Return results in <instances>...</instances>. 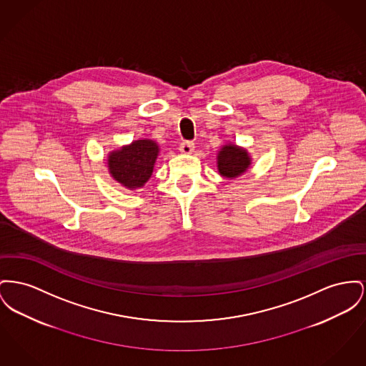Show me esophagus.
I'll return each instance as SVG.
<instances>
[{
	"instance_id": "34e87169",
	"label": "esophagus",
	"mask_w": 366,
	"mask_h": 366,
	"mask_svg": "<svg viewBox=\"0 0 366 366\" xmlns=\"http://www.w3.org/2000/svg\"><path fill=\"white\" fill-rule=\"evenodd\" d=\"M194 151V145L192 142H181L179 144V152L184 154H191Z\"/></svg>"
}]
</instances>
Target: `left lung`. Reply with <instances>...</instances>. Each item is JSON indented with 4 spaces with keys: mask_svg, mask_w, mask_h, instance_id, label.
Returning a JSON list of instances; mask_svg holds the SVG:
<instances>
[{
    "mask_svg": "<svg viewBox=\"0 0 366 366\" xmlns=\"http://www.w3.org/2000/svg\"><path fill=\"white\" fill-rule=\"evenodd\" d=\"M252 164L250 156L246 149L228 144L221 148L217 156V167L222 177L237 178L246 172Z\"/></svg>",
    "mask_w": 366,
    "mask_h": 366,
    "instance_id": "1",
    "label": "left lung"
}]
</instances>
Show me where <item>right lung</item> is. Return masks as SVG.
I'll list each match as a JSON object with an SVG mask.
<instances>
[{
    "mask_svg": "<svg viewBox=\"0 0 366 366\" xmlns=\"http://www.w3.org/2000/svg\"><path fill=\"white\" fill-rule=\"evenodd\" d=\"M157 154L159 147L154 141H134L109 154V172L117 182L129 189L141 188L151 178Z\"/></svg>",
    "mask_w": 366,
    "mask_h": 366,
    "instance_id": "right-lung-1",
    "label": "right lung"
}]
</instances>
